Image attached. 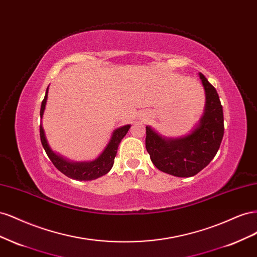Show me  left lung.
<instances>
[{
	"label": "left lung",
	"mask_w": 257,
	"mask_h": 257,
	"mask_svg": "<svg viewBox=\"0 0 257 257\" xmlns=\"http://www.w3.org/2000/svg\"><path fill=\"white\" fill-rule=\"evenodd\" d=\"M206 106L198 125L180 138H164L146 126V149L154 166L176 177H192L204 169L219 150L224 135L223 107L215 88L199 73Z\"/></svg>",
	"instance_id": "obj_1"
}]
</instances>
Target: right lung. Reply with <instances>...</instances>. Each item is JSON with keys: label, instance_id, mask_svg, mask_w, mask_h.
Here are the masks:
<instances>
[{"label": "right lung", "instance_id": "1", "mask_svg": "<svg viewBox=\"0 0 257 257\" xmlns=\"http://www.w3.org/2000/svg\"><path fill=\"white\" fill-rule=\"evenodd\" d=\"M48 96V88L46 90L45 97L42 102L41 106V118H43L44 110L46 102H47ZM131 125H124L122 127L116 128L111 136L109 144L107 145L103 153L99 155L97 159L92 162H81V163H74L69 162L63 159L60 155L54 153L47 143V139L45 136V132L42 126L40 125V134H41V142L44 147V149L47 153L48 158L52 162V164L56 166L62 174H64L68 178L75 179V180L80 181H91L106 175L111 169L114 158L118 151V147L123 139V137L126 135Z\"/></svg>", "mask_w": 257, "mask_h": 257}]
</instances>
